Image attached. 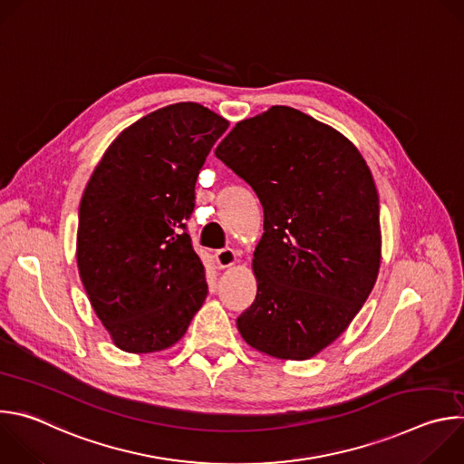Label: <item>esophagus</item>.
<instances>
[{
    "instance_id": "esophagus-1",
    "label": "esophagus",
    "mask_w": 464,
    "mask_h": 464,
    "mask_svg": "<svg viewBox=\"0 0 464 464\" xmlns=\"http://www.w3.org/2000/svg\"><path fill=\"white\" fill-rule=\"evenodd\" d=\"M215 262H217V266H218L220 270L233 266V264L237 262V253H235V249H231V247L218 249V251L215 253Z\"/></svg>"
}]
</instances>
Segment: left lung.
<instances>
[{
  "instance_id": "1",
  "label": "left lung",
  "mask_w": 464,
  "mask_h": 464,
  "mask_svg": "<svg viewBox=\"0 0 464 464\" xmlns=\"http://www.w3.org/2000/svg\"><path fill=\"white\" fill-rule=\"evenodd\" d=\"M215 156L264 209L256 297L237 319L240 334L264 354L308 360L351 324L376 283L372 174L340 131L290 106L237 122Z\"/></svg>"
}]
</instances>
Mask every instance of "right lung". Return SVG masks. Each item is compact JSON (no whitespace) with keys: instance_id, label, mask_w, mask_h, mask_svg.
Returning a JSON list of instances; mask_svg holds the SVG:
<instances>
[{"instance_id":"1","label":"right lung","mask_w":464,"mask_h":464,"mask_svg":"<svg viewBox=\"0 0 464 464\" xmlns=\"http://www.w3.org/2000/svg\"><path fill=\"white\" fill-rule=\"evenodd\" d=\"M227 126L196 102L160 108L121 131L86 185L79 274L121 351L172 347L206 301L204 264L185 222L198 174Z\"/></svg>"}]
</instances>
